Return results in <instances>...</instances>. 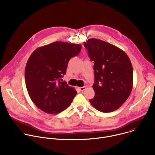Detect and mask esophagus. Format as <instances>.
Returning <instances> with one entry per match:
<instances>
[{
  "instance_id": "34e87169",
  "label": "esophagus",
  "mask_w": 155,
  "mask_h": 155,
  "mask_svg": "<svg viewBox=\"0 0 155 155\" xmlns=\"http://www.w3.org/2000/svg\"><path fill=\"white\" fill-rule=\"evenodd\" d=\"M78 90L80 91H83L86 90V87L85 86H83V87H78Z\"/></svg>"
}]
</instances>
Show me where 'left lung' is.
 <instances>
[{
    "mask_svg": "<svg viewBox=\"0 0 155 155\" xmlns=\"http://www.w3.org/2000/svg\"><path fill=\"white\" fill-rule=\"evenodd\" d=\"M83 45L94 63L95 95L90 102L100 112H114L129 97L133 86L130 61L124 51L105 41L90 38Z\"/></svg>",
    "mask_w": 155,
    "mask_h": 155,
    "instance_id": "obj_1",
    "label": "left lung"
}]
</instances>
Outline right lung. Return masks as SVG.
Segmentation results:
<instances>
[{"label": "right lung", "mask_w": 155, "mask_h": 155, "mask_svg": "<svg viewBox=\"0 0 155 155\" xmlns=\"http://www.w3.org/2000/svg\"><path fill=\"white\" fill-rule=\"evenodd\" d=\"M81 49L80 44L55 41L37 48L25 68L28 94L42 111L58 114L67 108L77 94L74 87L61 81L71 58Z\"/></svg>", "instance_id": "obj_1"}]
</instances>
